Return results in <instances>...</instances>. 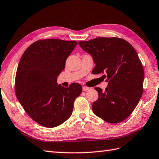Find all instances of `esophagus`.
<instances>
[{"instance_id": "esophagus-1", "label": "esophagus", "mask_w": 159, "mask_h": 159, "mask_svg": "<svg viewBox=\"0 0 159 159\" xmlns=\"http://www.w3.org/2000/svg\"><path fill=\"white\" fill-rule=\"evenodd\" d=\"M89 89H90L89 87L83 86V91H88Z\"/></svg>"}]
</instances>
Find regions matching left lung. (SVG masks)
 <instances>
[{
	"label": "left lung",
	"instance_id": "8db88e82",
	"mask_svg": "<svg viewBox=\"0 0 159 159\" xmlns=\"http://www.w3.org/2000/svg\"><path fill=\"white\" fill-rule=\"evenodd\" d=\"M79 45L90 54L95 64L92 73L104 75L108 82L104 91L98 92L93 103V112L110 123H119L130 115L143 93L144 72L135 49L130 43L119 38L99 37Z\"/></svg>",
	"mask_w": 159,
	"mask_h": 159
}]
</instances>
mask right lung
<instances>
[{"label":"right lung","instance_id":"1","mask_svg":"<svg viewBox=\"0 0 159 159\" xmlns=\"http://www.w3.org/2000/svg\"><path fill=\"white\" fill-rule=\"evenodd\" d=\"M77 42L60 39L40 40L29 46L20 59L16 76V96L25 111L39 125L57 127L68 120L82 86L64 87L57 77Z\"/></svg>","mask_w":159,"mask_h":159}]
</instances>
